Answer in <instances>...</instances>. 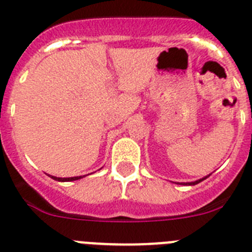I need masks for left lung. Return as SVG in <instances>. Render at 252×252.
Instances as JSON below:
<instances>
[{"instance_id": "left-lung-1", "label": "left lung", "mask_w": 252, "mask_h": 252, "mask_svg": "<svg viewBox=\"0 0 252 252\" xmlns=\"http://www.w3.org/2000/svg\"><path fill=\"white\" fill-rule=\"evenodd\" d=\"M206 177H208V176H206ZM206 177H204V178H201V180H199V181H195V182H190V184L189 185H196V184H199V182H201L203 181V180H205Z\"/></svg>"}]
</instances>
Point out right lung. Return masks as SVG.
I'll list each match as a JSON object with an SVG mask.
<instances>
[{"mask_svg":"<svg viewBox=\"0 0 252 252\" xmlns=\"http://www.w3.org/2000/svg\"><path fill=\"white\" fill-rule=\"evenodd\" d=\"M52 178H53V180H56V181H62V182H64V181H75V180H79V178H81V176H79V177H68V178L53 177V176H52Z\"/></svg>","mask_w":252,"mask_h":252,"instance_id":"right-lung-1","label":"right lung"}]
</instances>
